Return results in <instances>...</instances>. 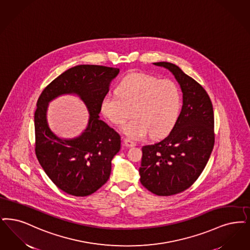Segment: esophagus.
Wrapping results in <instances>:
<instances>
[{
	"label": "esophagus",
	"mask_w": 250,
	"mask_h": 250,
	"mask_svg": "<svg viewBox=\"0 0 250 250\" xmlns=\"http://www.w3.org/2000/svg\"><path fill=\"white\" fill-rule=\"evenodd\" d=\"M124 144L126 147H134V146H136V143L134 141L130 140L129 139H124Z\"/></svg>",
	"instance_id": "esophagus-1"
}]
</instances>
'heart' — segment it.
<instances>
[{
    "label": "heart",
    "instance_id": "1",
    "mask_svg": "<svg viewBox=\"0 0 250 250\" xmlns=\"http://www.w3.org/2000/svg\"><path fill=\"white\" fill-rule=\"evenodd\" d=\"M117 95H107L101 101V111L115 125H123L132 140H140L150 134L152 139L167 136L176 125L181 106L180 88L170 79L132 72L116 87Z\"/></svg>",
    "mask_w": 250,
    "mask_h": 250
}]
</instances>
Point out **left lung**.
Returning <instances> with one entry per match:
<instances>
[{
    "instance_id": "8db88e82",
    "label": "left lung",
    "mask_w": 250,
    "mask_h": 250,
    "mask_svg": "<svg viewBox=\"0 0 250 250\" xmlns=\"http://www.w3.org/2000/svg\"><path fill=\"white\" fill-rule=\"evenodd\" d=\"M174 74L183 105L169 135L142 147L140 182L152 193L169 196L187 190L205 169L215 143L214 112L204 87L169 62H156Z\"/></svg>"
}]
</instances>
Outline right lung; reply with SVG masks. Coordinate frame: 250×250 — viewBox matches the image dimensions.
<instances>
[{"label":"right lung","mask_w":250,"mask_h":250,"mask_svg":"<svg viewBox=\"0 0 250 250\" xmlns=\"http://www.w3.org/2000/svg\"><path fill=\"white\" fill-rule=\"evenodd\" d=\"M119 69L78 65L64 71L42 90L34 113L35 153L42 169L60 190L87 196L110 178L111 159L120 150V135L100 119L101 101ZM63 93H76L86 103L90 117L80 137L61 140L48 127V102Z\"/></svg>","instance_id":"obj_1"}]
</instances>
